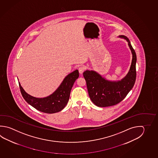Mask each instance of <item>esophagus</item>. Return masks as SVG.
Masks as SVG:
<instances>
[{
	"label": "esophagus",
	"mask_w": 158,
	"mask_h": 158,
	"mask_svg": "<svg viewBox=\"0 0 158 158\" xmlns=\"http://www.w3.org/2000/svg\"><path fill=\"white\" fill-rule=\"evenodd\" d=\"M85 67H84V66H81L79 68H78V71H79V73H80V74H82V73H83L84 71H85Z\"/></svg>",
	"instance_id": "obj_1"
}]
</instances>
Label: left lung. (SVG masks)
I'll return each mask as SVG.
<instances>
[{
  "label": "left lung",
  "instance_id": "8db88e82",
  "mask_svg": "<svg viewBox=\"0 0 158 158\" xmlns=\"http://www.w3.org/2000/svg\"><path fill=\"white\" fill-rule=\"evenodd\" d=\"M118 37L127 42L132 53L131 64L127 75L121 80L110 81L93 70H86L83 73L89 98L98 107L114 106L120 102L135 84L136 76V53L128 38L123 35H119Z\"/></svg>",
  "mask_w": 158,
  "mask_h": 158
}]
</instances>
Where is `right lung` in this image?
<instances>
[{
    "mask_svg": "<svg viewBox=\"0 0 158 158\" xmlns=\"http://www.w3.org/2000/svg\"><path fill=\"white\" fill-rule=\"evenodd\" d=\"M79 77L78 69L66 76L55 92L45 98H38L29 95L19 82L20 92L27 103L35 109L47 114H53L63 110L69 102L70 92L76 80Z\"/></svg>",
    "mask_w": 158,
    "mask_h": 158,
    "instance_id": "obj_1",
    "label": "right lung"
}]
</instances>
